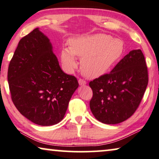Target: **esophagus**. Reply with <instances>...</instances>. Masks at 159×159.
I'll return each mask as SVG.
<instances>
[{
	"instance_id": "obj_1",
	"label": "esophagus",
	"mask_w": 159,
	"mask_h": 159,
	"mask_svg": "<svg viewBox=\"0 0 159 159\" xmlns=\"http://www.w3.org/2000/svg\"><path fill=\"white\" fill-rule=\"evenodd\" d=\"M79 84L80 86H85V85L86 84V82L83 79H79Z\"/></svg>"
}]
</instances>
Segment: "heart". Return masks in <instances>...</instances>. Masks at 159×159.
Returning a JSON list of instances; mask_svg holds the SVG:
<instances>
[{"instance_id":"heart-1","label":"heart","mask_w":159,"mask_h":159,"mask_svg":"<svg viewBox=\"0 0 159 159\" xmlns=\"http://www.w3.org/2000/svg\"><path fill=\"white\" fill-rule=\"evenodd\" d=\"M69 47H63L61 59L68 73H72L78 66L75 56L80 59V70L89 79H96L105 74L120 58L124 43L109 35L98 34L80 35L69 40Z\"/></svg>"}]
</instances>
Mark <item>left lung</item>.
Wrapping results in <instances>:
<instances>
[{
  "label": "left lung",
  "instance_id": "8db88e82",
  "mask_svg": "<svg viewBox=\"0 0 159 159\" xmlns=\"http://www.w3.org/2000/svg\"><path fill=\"white\" fill-rule=\"evenodd\" d=\"M148 77L140 49L132 50L108 74L89 83L93 90L90 108L94 117L106 124H116L134 114L145 93Z\"/></svg>",
  "mask_w": 159,
  "mask_h": 159
}]
</instances>
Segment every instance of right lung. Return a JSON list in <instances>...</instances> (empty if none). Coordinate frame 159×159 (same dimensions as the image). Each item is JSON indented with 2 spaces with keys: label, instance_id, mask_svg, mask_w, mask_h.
<instances>
[{
  "label": "right lung",
  "instance_id": "add662e5",
  "mask_svg": "<svg viewBox=\"0 0 159 159\" xmlns=\"http://www.w3.org/2000/svg\"><path fill=\"white\" fill-rule=\"evenodd\" d=\"M8 81L19 112L43 126L63 119L79 87L76 78L61 69L50 39L39 28L19 41L9 64Z\"/></svg>",
  "mask_w": 159,
  "mask_h": 159
}]
</instances>
